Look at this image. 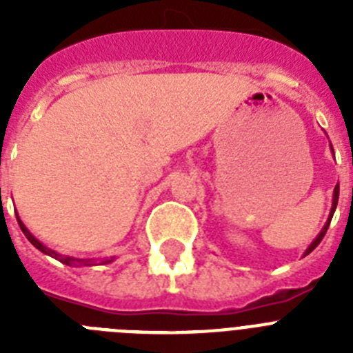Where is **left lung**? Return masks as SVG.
I'll list each match as a JSON object with an SVG mask.
<instances>
[{
	"mask_svg": "<svg viewBox=\"0 0 353 353\" xmlns=\"http://www.w3.org/2000/svg\"><path fill=\"white\" fill-rule=\"evenodd\" d=\"M338 198H339V185H336V189H334V199H332V210H330V215H329V221H327V224L325 226H323V230L322 232H320V235L316 236V239L313 240V244L310 245V248L305 249V252H304V256L305 254H310L311 251H313L314 248H316L318 244H320V242H322V239L323 236H325V233H327V230H329V224H330V219H332V215H334V210H336V207H338Z\"/></svg>",
	"mask_w": 353,
	"mask_h": 353,
	"instance_id": "8db88e82",
	"label": "left lung"
}]
</instances>
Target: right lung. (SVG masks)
<instances>
[{"label": "right lung", "mask_w": 353, "mask_h": 353, "mask_svg": "<svg viewBox=\"0 0 353 353\" xmlns=\"http://www.w3.org/2000/svg\"><path fill=\"white\" fill-rule=\"evenodd\" d=\"M15 215H17V214H15ZM17 223H19V226H21V230H23L24 235H26V239L30 240L31 244L35 245V248L39 249V251H42L43 254H49V256L56 258V260H60L61 263H65V265H70V267H81V265H84V267H86V265H93L92 260H81V258L61 256V254H58V252H54V251H52V249H49V248H46V245H43V244H40L39 240H37L35 236H33L30 232H28V228L24 226L23 221L19 219V215H17ZM109 261H113V260H102V263H109Z\"/></svg>", "instance_id": "obj_1"}]
</instances>
